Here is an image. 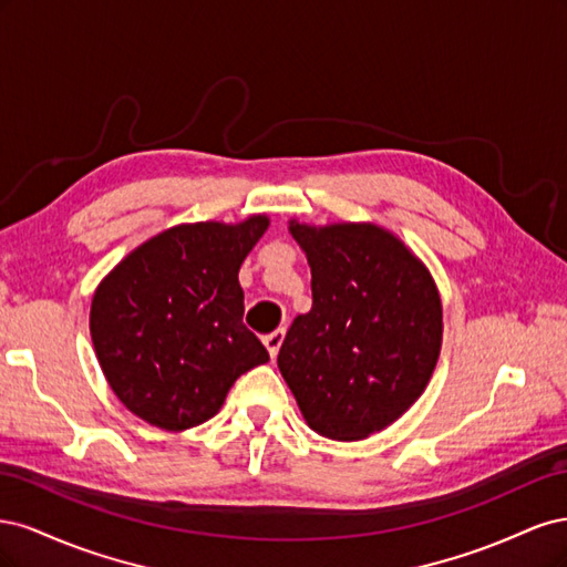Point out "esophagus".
Here are the masks:
<instances>
[{"label":"esophagus","instance_id":"34e87169","mask_svg":"<svg viewBox=\"0 0 567 567\" xmlns=\"http://www.w3.org/2000/svg\"><path fill=\"white\" fill-rule=\"evenodd\" d=\"M284 338H286V331H284V329H277V331H274V333L265 336V346H267V350H269L271 359H277V354H279V348H281Z\"/></svg>","mask_w":567,"mask_h":567}]
</instances>
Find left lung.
<instances>
[{
  "mask_svg": "<svg viewBox=\"0 0 567 567\" xmlns=\"http://www.w3.org/2000/svg\"><path fill=\"white\" fill-rule=\"evenodd\" d=\"M288 229L312 269V310L290 323L279 371L312 431L364 440L431 381L442 348L437 286L398 236L369 221L290 219Z\"/></svg>",
  "mask_w": 567,
  "mask_h": 567,
  "instance_id": "1",
  "label": "left lung"
}]
</instances>
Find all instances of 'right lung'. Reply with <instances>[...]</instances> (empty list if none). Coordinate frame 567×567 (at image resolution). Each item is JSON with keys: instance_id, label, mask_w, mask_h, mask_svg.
Masks as SVG:
<instances>
[{"instance_id": "add662e5", "label": "right lung", "mask_w": 567, "mask_h": 567, "mask_svg": "<svg viewBox=\"0 0 567 567\" xmlns=\"http://www.w3.org/2000/svg\"><path fill=\"white\" fill-rule=\"evenodd\" d=\"M267 215L238 225L196 221L132 250L92 298L90 331L111 390L163 431L213 419L241 373L269 362L244 323L238 284Z\"/></svg>"}]
</instances>
